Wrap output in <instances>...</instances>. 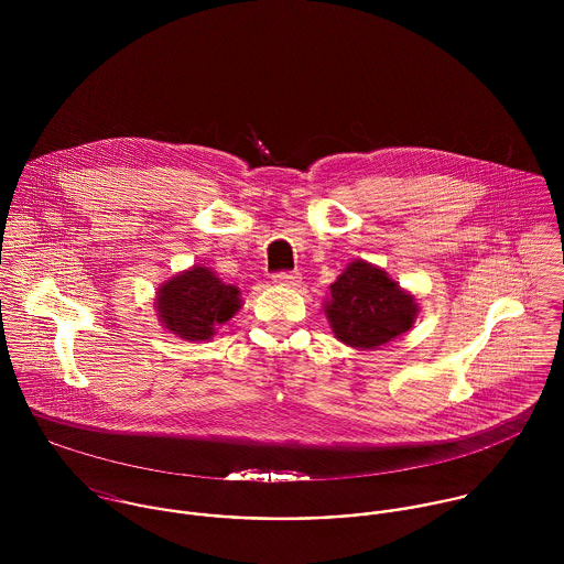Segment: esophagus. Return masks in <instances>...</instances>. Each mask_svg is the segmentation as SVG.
<instances>
[{"instance_id":"1","label":"esophagus","mask_w":564,"mask_h":564,"mask_svg":"<svg viewBox=\"0 0 564 564\" xmlns=\"http://www.w3.org/2000/svg\"><path fill=\"white\" fill-rule=\"evenodd\" d=\"M300 282H302V275L300 273H291V271H282V273H275L273 275V284H278V286H286V289H295V286H300Z\"/></svg>"}]
</instances>
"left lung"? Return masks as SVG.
Returning <instances> with one entry per match:
<instances>
[{"label": "left lung", "mask_w": 564, "mask_h": 564, "mask_svg": "<svg viewBox=\"0 0 564 564\" xmlns=\"http://www.w3.org/2000/svg\"><path fill=\"white\" fill-rule=\"evenodd\" d=\"M323 313L340 343L378 349L414 325L419 304L382 267L356 258L329 284Z\"/></svg>", "instance_id": "obj_1"}]
</instances>
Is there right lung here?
I'll return each mask as SVG.
<instances>
[{"instance_id": "right-lung-1", "label": "right lung", "mask_w": 564, "mask_h": 564, "mask_svg": "<svg viewBox=\"0 0 564 564\" xmlns=\"http://www.w3.org/2000/svg\"><path fill=\"white\" fill-rule=\"evenodd\" d=\"M241 306V291L202 264L164 280L154 300L162 327L182 340H210Z\"/></svg>"}]
</instances>
